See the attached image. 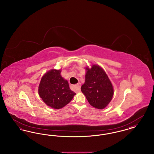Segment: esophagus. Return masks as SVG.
I'll use <instances>...</instances> for the list:
<instances>
[{
    "instance_id": "34e87169",
    "label": "esophagus",
    "mask_w": 154,
    "mask_h": 154,
    "mask_svg": "<svg viewBox=\"0 0 154 154\" xmlns=\"http://www.w3.org/2000/svg\"><path fill=\"white\" fill-rule=\"evenodd\" d=\"M81 85L80 82H79L77 84L73 85L72 87L73 88L74 91H75L76 92H80L81 91Z\"/></svg>"
}]
</instances>
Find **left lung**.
<instances>
[{"instance_id":"1","label":"left lung","mask_w":154,"mask_h":154,"mask_svg":"<svg viewBox=\"0 0 154 154\" xmlns=\"http://www.w3.org/2000/svg\"><path fill=\"white\" fill-rule=\"evenodd\" d=\"M85 83L81 86V92L89 104L98 109H103L111 102L114 89L107 75L101 67L92 65L86 67Z\"/></svg>"}]
</instances>
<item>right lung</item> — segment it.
I'll return each instance as SVG.
<instances>
[{"label": "right lung", "instance_id": "1", "mask_svg": "<svg viewBox=\"0 0 154 154\" xmlns=\"http://www.w3.org/2000/svg\"><path fill=\"white\" fill-rule=\"evenodd\" d=\"M60 70L52 69L44 74L38 86L40 97L48 106L60 109L67 104L75 94L67 81L60 75Z\"/></svg>", "mask_w": 154, "mask_h": 154}]
</instances>
